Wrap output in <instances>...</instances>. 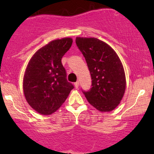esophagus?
<instances>
[{
    "label": "esophagus",
    "instance_id": "esophagus-1",
    "mask_svg": "<svg viewBox=\"0 0 154 154\" xmlns=\"http://www.w3.org/2000/svg\"><path fill=\"white\" fill-rule=\"evenodd\" d=\"M79 82H76L75 83V87L77 88H79Z\"/></svg>",
    "mask_w": 154,
    "mask_h": 154
}]
</instances>
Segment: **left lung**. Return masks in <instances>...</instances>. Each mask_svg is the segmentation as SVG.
I'll return each mask as SVG.
<instances>
[{
    "label": "left lung",
    "instance_id": "obj_1",
    "mask_svg": "<svg viewBox=\"0 0 154 154\" xmlns=\"http://www.w3.org/2000/svg\"><path fill=\"white\" fill-rule=\"evenodd\" d=\"M92 78V88L83 92L97 110L108 112L117 107L126 89V77L121 60L115 51L95 38H76Z\"/></svg>",
    "mask_w": 154,
    "mask_h": 154
}]
</instances>
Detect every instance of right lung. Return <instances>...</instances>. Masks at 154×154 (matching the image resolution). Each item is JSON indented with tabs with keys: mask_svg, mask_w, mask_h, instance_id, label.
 I'll return each instance as SVG.
<instances>
[{
	"mask_svg": "<svg viewBox=\"0 0 154 154\" xmlns=\"http://www.w3.org/2000/svg\"><path fill=\"white\" fill-rule=\"evenodd\" d=\"M72 42L71 38L49 42L33 54L26 66L23 91L26 102L39 114L50 115L57 111L74 88L61 63Z\"/></svg>",
	"mask_w": 154,
	"mask_h": 154,
	"instance_id": "1",
	"label": "right lung"
}]
</instances>
